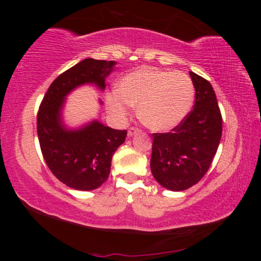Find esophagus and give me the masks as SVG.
Listing matches in <instances>:
<instances>
[{"label":"esophagus","instance_id":"34e87169","mask_svg":"<svg viewBox=\"0 0 261 261\" xmlns=\"http://www.w3.org/2000/svg\"><path fill=\"white\" fill-rule=\"evenodd\" d=\"M139 131H140V130L138 129V127H134V126H132V127H130L129 131H127V135H129V136L131 137V136H134V135H136V134H138Z\"/></svg>","mask_w":261,"mask_h":261}]
</instances>
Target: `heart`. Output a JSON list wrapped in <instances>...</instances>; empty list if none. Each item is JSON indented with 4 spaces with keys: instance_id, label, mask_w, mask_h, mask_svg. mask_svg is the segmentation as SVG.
I'll use <instances>...</instances> for the list:
<instances>
[{
    "instance_id": "obj_1",
    "label": "heart",
    "mask_w": 261,
    "mask_h": 261,
    "mask_svg": "<svg viewBox=\"0 0 261 261\" xmlns=\"http://www.w3.org/2000/svg\"><path fill=\"white\" fill-rule=\"evenodd\" d=\"M194 86L188 74L140 69L122 79L118 91L107 95V106L117 117H124L129 106H138L139 118L156 131L174 129L192 107Z\"/></svg>"
}]
</instances>
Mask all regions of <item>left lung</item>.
Returning a JSON list of instances; mask_svg holds the SVG:
<instances>
[{"label": "left lung", "mask_w": 261, "mask_h": 261, "mask_svg": "<svg viewBox=\"0 0 261 261\" xmlns=\"http://www.w3.org/2000/svg\"><path fill=\"white\" fill-rule=\"evenodd\" d=\"M196 100L187 117L166 134H153L151 170L163 188L183 191L210 169L222 136V116L211 83L190 72Z\"/></svg>", "instance_id": "1"}]
</instances>
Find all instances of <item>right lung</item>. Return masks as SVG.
<instances>
[{"instance_id": "right-lung-1", "label": "right lung", "mask_w": 261, "mask_h": 261, "mask_svg": "<svg viewBox=\"0 0 261 261\" xmlns=\"http://www.w3.org/2000/svg\"><path fill=\"white\" fill-rule=\"evenodd\" d=\"M115 64L94 59L79 62L50 84L39 107L37 131L43 159L55 177L71 189L91 191L106 182L114 153L124 143L126 130H115L98 121L67 130L61 120L64 99L83 84H95L105 90V79Z\"/></svg>"}]
</instances>
